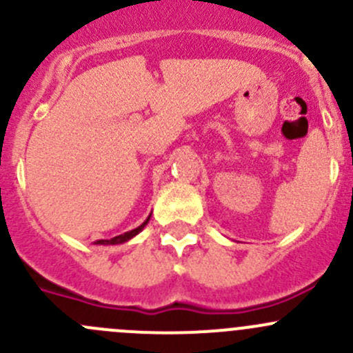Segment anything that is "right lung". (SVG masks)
Masks as SVG:
<instances>
[{
  "mask_svg": "<svg viewBox=\"0 0 353 353\" xmlns=\"http://www.w3.org/2000/svg\"><path fill=\"white\" fill-rule=\"evenodd\" d=\"M148 220H150V215H148V219L145 220L143 223H141L140 227H137V229H133V230H130V232H124V234H121V236H116V237H112V239H101V241H97V243L95 244H123V243H126V241H130V239H133L134 236H137V234H140L141 230H143V227L147 225L148 223Z\"/></svg>",
  "mask_w": 353,
  "mask_h": 353,
  "instance_id": "obj_1",
  "label": "right lung"
}]
</instances>
